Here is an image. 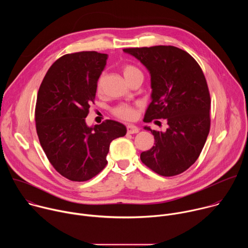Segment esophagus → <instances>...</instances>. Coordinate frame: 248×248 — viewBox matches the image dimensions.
I'll use <instances>...</instances> for the list:
<instances>
[{
	"instance_id": "esophagus-1",
	"label": "esophagus",
	"mask_w": 248,
	"mask_h": 248,
	"mask_svg": "<svg viewBox=\"0 0 248 248\" xmlns=\"http://www.w3.org/2000/svg\"><path fill=\"white\" fill-rule=\"evenodd\" d=\"M126 130H127V133L133 134V133H137L139 131V128L134 124H127L126 125Z\"/></svg>"
}]
</instances>
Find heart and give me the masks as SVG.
<instances>
[{
  "mask_svg": "<svg viewBox=\"0 0 248 248\" xmlns=\"http://www.w3.org/2000/svg\"><path fill=\"white\" fill-rule=\"evenodd\" d=\"M122 70H123L124 77L129 83L133 79H135L139 77H143L142 72H141V70L136 65L131 64V63L124 64L122 67ZM103 79H104V76L102 75L97 80L96 88H97L98 92H100L102 90ZM112 114L115 117H117L118 119H121L124 121H131L135 118L136 112H135V109L133 106H131L129 104H120L112 109Z\"/></svg>",
  "mask_w": 248,
  "mask_h": 248,
  "instance_id": "heart-1",
  "label": "heart"
}]
</instances>
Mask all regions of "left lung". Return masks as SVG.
I'll use <instances>...</instances> for the list:
<instances>
[{
    "mask_svg": "<svg viewBox=\"0 0 248 248\" xmlns=\"http://www.w3.org/2000/svg\"><path fill=\"white\" fill-rule=\"evenodd\" d=\"M124 51L138 59L151 75L152 102L143 121L165 119L168 124L165 132L144 127L155 142L140 154V160L160 175L180 174L198 159L210 131L211 98L202 69L187 52L174 46Z\"/></svg>",
    "mask_w": 248,
    "mask_h": 248,
    "instance_id": "8db88e82",
    "label": "left lung"
}]
</instances>
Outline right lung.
Wrapping results in <instances>:
<instances>
[{
    "mask_svg": "<svg viewBox=\"0 0 248 248\" xmlns=\"http://www.w3.org/2000/svg\"><path fill=\"white\" fill-rule=\"evenodd\" d=\"M107 55L95 51L66 54L48 69L35 106L40 144L54 169L65 179L85 182L107 165L112 140L125 126L106 120L88 127L85 118L96 96V84Z\"/></svg>",
    "mask_w": 248,
    "mask_h": 248,
    "instance_id": "obj_1",
    "label": "right lung"
}]
</instances>
